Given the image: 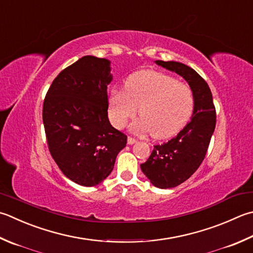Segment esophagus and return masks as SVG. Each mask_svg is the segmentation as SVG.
Wrapping results in <instances>:
<instances>
[{
	"instance_id": "esophagus-1",
	"label": "esophagus",
	"mask_w": 253,
	"mask_h": 253,
	"mask_svg": "<svg viewBox=\"0 0 253 253\" xmlns=\"http://www.w3.org/2000/svg\"><path fill=\"white\" fill-rule=\"evenodd\" d=\"M136 139L135 138H132V137H128V139H127V143L128 145H133V143H136Z\"/></svg>"
}]
</instances>
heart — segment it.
Instances as JSON below:
<instances>
[{"mask_svg":"<svg viewBox=\"0 0 253 253\" xmlns=\"http://www.w3.org/2000/svg\"><path fill=\"white\" fill-rule=\"evenodd\" d=\"M193 106L194 97L189 84L153 70L131 74L124 91H113L108 98V114L114 125L123 127L139 107L141 117L131 124V130L152 132L157 139L179 132L189 121Z\"/></svg>","mask_w":253,"mask_h":253,"instance_id":"1","label":"heart"}]
</instances>
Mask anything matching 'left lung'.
I'll use <instances>...</instances> for the list:
<instances>
[{
    "instance_id": "obj_1",
    "label": "left lung",
    "mask_w": 253,
    "mask_h": 253,
    "mask_svg": "<svg viewBox=\"0 0 253 253\" xmlns=\"http://www.w3.org/2000/svg\"><path fill=\"white\" fill-rule=\"evenodd\" d=\"M155 62L184 79L194 97L191 122L171 140L153 146L149 159L140 165L152 185L171 189L189 179L204 160L215 130L216 111L209 84L194 69L176 61Z\"/></svg>"
}]
</instances>
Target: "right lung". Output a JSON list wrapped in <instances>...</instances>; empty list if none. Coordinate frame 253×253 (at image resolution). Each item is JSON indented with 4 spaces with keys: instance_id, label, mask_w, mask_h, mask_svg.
<instances>
[{
    "instance_id": "obj_1",
    "label": "right lung",
    "mask_w": 253,
    "mask_h": 253,
    "mask_svg": "<svg viewBox=\"0 0 253 253\" xmlns=\"http://www.w3.org/2000/svg\"><path fill=\"white\" fill-rule=\"evenodd\" d=\"M112 80L110 60L84 56L58 74L43 101L49 151L63 174L82 186L105 180L127 143L108 121Z\"/></svg>"
}]
</instances>
